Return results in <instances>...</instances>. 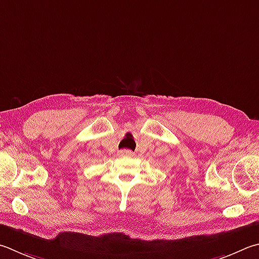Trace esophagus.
Wrapping results in <instances>:
<instances>
[{
	"label": "esophagus",
	"instance_id": "34e87169",
	"mask_svg": "<svg viewBox=\"0 0 259 259\" xmlns=\"http://www.w3.org/2000/svg\"><path fill=\"white\" fill-rule=\"evenodd\" d=\"M119 154L122 155V156H131V155H133V152L129 149H122V150H120Z\"/></svg>",
	"mask_w": 259,
	"mask_h": 259
}]
</instances>
